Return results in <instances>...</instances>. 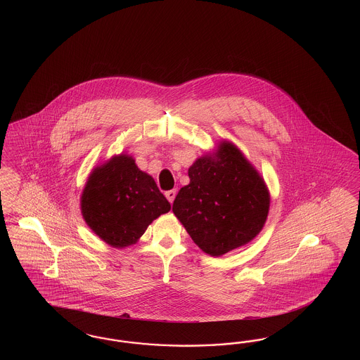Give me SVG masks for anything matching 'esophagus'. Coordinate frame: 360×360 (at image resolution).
Returning a JSON list of instances; mask_svg holds the SVG:
<instances>
[{"instance_id":"1","label":"esophagus","mask_w":360,"mask_h":360,"mask_svg":"<svg viewBox=\"0 0 360 360\" xmlns=\"http://www.w3.org/2000/svg\"><path fill=\"white\" fill-rule=\"evenodd\" d=\"M165 195H166L167 200H169L170 203H173V200L175 199V195H176V191H175V190H169V191H166V193H165Z\"/></svg>"}]
</instances>
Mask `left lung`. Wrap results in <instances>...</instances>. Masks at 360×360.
<instances>
[{"instance_id": "1", "label": "left lung", "mask_w": 360, "mask_h": 360, "mask_svg": "<svg viewBox=\"0 0 360 360\" xmlns=\"http://www.w3.org/2000/svg\"><path fill=\"white\" fill-rule=\"evenodd\" d=\"M190 184L173 203V212L196 245L210 256H223L248 244L262 231L271 194L262 174L231 141L188 167Z\"/></svg>"}]
</instances>
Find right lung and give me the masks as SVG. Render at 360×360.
<instances>
[{
  "mask_svg": "<svg viewBox=\"0 0 360 360\" xmlns=\"http://www.w3.org/2000/svg\"><path fill=\"white\" fill-rule=\"evenodd\" d=\"M170 208L152 175L124 153L94 167L80 196L88 227L113 248L136 244L153 220Z\"/></svg>",
  "mask_w": 360,
  "mask_h": 360,
  "instance_id": "obj_1",
  "label": "right lung"
}]
</instances>
